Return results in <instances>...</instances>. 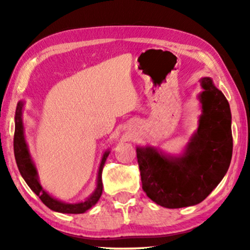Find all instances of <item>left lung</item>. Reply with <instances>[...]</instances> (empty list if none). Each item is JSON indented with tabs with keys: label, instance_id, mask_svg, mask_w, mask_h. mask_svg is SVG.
Here are the masks:
<instances>
[{
	"label": "left lung",
	"instance_id": "8db88e82",
	"mask_svg": "<svg viewBox=\"0 0 250 250\" xmlns=\"http://www.w3.org/2000/svg\"><path fill=\"white\" fill-rule=\"evenodd\" d=\"M201 86L199 127L182 157L167 158L150 146L136 149L143 190L163 207L181 208L201 203L230 166L233 148L230 105L210 78H203Z\"/></svg>",
	"mask_w": 250,
	"mask_h": 250
}]
</instances>
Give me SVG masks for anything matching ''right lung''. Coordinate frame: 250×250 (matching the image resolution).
Masks as SVG:
<instances>
[{"label":"right lung","mask_w":250,"mask_h":250,"mask_svg":"<svg viewBox=\"0 0 250 250\" xmlns=\"http://www.w3.org/2000/svg\"><path fill=\"white\" fill-rule=\"evenodd\" d=\"M22 102H19L17 105L16 110V126H15V136H13V151H15V158L17 166L23 180L26 181V183L28 184V187L35 192L42 203L52 209L54 211H59V213H67V214H82L84 211L98 203V200L100 199L101 193H102V180H101V174L102 168H104V162L107 159L109 152H105L102 158L100 168H99V175H98V188L94 191V193L92 196L84 201V203L80 204H64L61 201H58L53 199L52 197L49 196L45 191L43 190V188L41 187V184L37 180V174L36 169L34 167L32 160H30L28 149H27L25 138H23V127H22V119H21V110H22Z\"/></svg>","instance_id":"right-lung-1"}]
</instances>
